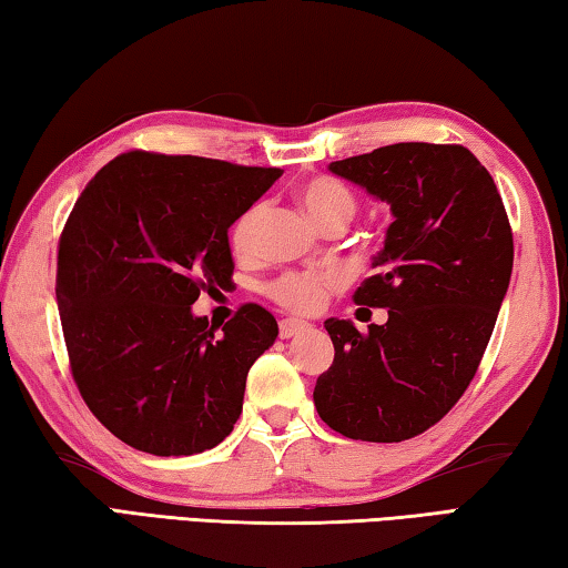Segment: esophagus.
<instances>
[{
	"instance_id": "1",
	"label": "esophagus",
	"mask_w": 568,
	"mask_h": 568,
	"mask_svg": "<svg viewBox=\"0 0 568 568\" xmlns=\"http://www.w3.org/2000/svg\"><path fill=\"white\" fill-rule=\"evenodd\" d=\"M313 325L305 323V321H297V318H285L281 321V338H295V335H301L305 331H311Z\"/></svg>"
}]
</instances>
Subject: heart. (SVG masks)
I'll use <instances>...</instances> for the list:
<instances>
[{
    "instance_id": "obj_1",
    "label": "heart",
    "mask_w": 568,
    "mask_h": 568,
    "mask_svg": "<svg viewBox=\"0 0 568 568\" xmlns=\"http://www.w3.org/2000/svg\"><path fill=\"white\" fill-rule=\"evenodd\" d=\"M297 197H301L305 213L321 227L331 223L348 225V220L355 213L353 192L341 180L328 175L303 182ZM257 220H261V205H253L235 220L233 230H230V243H233L235 253H247L253 247ZM341 285L343 273L335 271V267H307V271H293L277 277L267 285V295L293 313H315Z\"/></svg>"
}]
</instances>
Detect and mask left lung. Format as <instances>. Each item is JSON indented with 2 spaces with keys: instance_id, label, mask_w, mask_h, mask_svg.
Returning a JSON list of instances; mask_svg holds the SVG:
<instances>
[{
  "instance_id": "8db88e82",
  "label": "left lung",
  "mask_w": 568,
  "mask_h": 568,
  "mask_svg": "<svg viewBox=\"0 0 568 568\" xmlns=\"http://www.w3.org/2000/svg\"><path fill=\"white\" fill-rule=\"evenodd\" d=\"M328 170L390 205L378 273L353 295L388 307V321L368 333L325 321L335 358L313 400L338 434L398 444L444 418L474 381L511 281V225L494 178L460 145L398 142Z\"/></svg>"
}]
</instances>
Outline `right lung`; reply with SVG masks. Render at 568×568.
I'll use <instances>...</instances> for the list:
<instances>
[{
	"label": "right lung",
	"instance_id": "1",
	"mask_svg": "<svg viewBox=\"0 0 568 568\" xmlns=\"http://www.w3.org/2000/svg\"><path fill=\"white\" fill-rule=\"evenodd\" d=\"M281 172L132 150L77 197L57 253L62 333L84 403L128 446L192 456L233 430L277 323L247 303L217 335L192 303L230 285L227 230Z\"/></svg>",
	"mask_w": 568,
	"mask_h": 568
}]
</instances>
